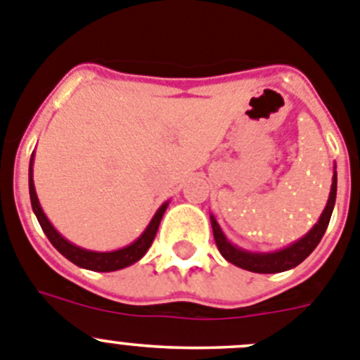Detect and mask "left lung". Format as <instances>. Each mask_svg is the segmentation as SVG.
<instances>
[{"label":"left lung","instance_id":"left-lung-1","mask_svg":"<svg viewBox=\"0 0 360 360\" xmlns=\"http://www.w3.org/2000/svg\"><path fill=\"white\" fill-rule=\"evenodd\" d=\"M335 195H338V172H333L328 202H326L321 217H319V220H317V224H314V228L310 229L303 238H300V240H296L294 244L287 245V248L274 252H251V251H245V249L236 248V245H233L231 242L226 238V235L222 233V229H220L215 217L210 215L217 248H219L220 255H222L226 260L231 262V264L236 265V267L251 271V273L273 274V273H283V271L294 269L296 265H300L301 262L305 260L310 252L317 248V244L321 242L323 235H325L326 228H328L330 217H332L333 204H335Z\"/></svg>","mask_w":360,"mask_h":360}]
</instances>
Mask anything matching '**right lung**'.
<instances>
[{"label": "right lung", "instance_id": "1", "mask_svg": "<svg viewBox=\"0 0 360 360\" xmlns=\"http://www.w3.org/2000/svg\"><path fill=\"white\" fill-rule=\"evenodd\" d=\"M34 154L30 158V168H28V188H30V200H32V210H34L35 217H37L39 224L43 228L44 235L48 236V240L51 242L57 251L66 257L68 260L73 262L75 265L82 269H89V271H96V273H111V271H118V269H124L132 265L134 262L140 260L145 252L148 251V248L154 242V236H156L158 228H160V222L163 219V213L167 210L168 202L161 204L160 210L156 212V215L152 217L150 224L147 226L143 233L140 235V238H136L132 244H129L127 248H122L118 251H109V252H98V251H87V249L79 248V245L71 244L60 235L57 229L51 226V222L48 220V217L44 215L41 204H39L37 193H35L34 186Z\"/></svg>", "mask_w": 360, "mask_h": 360}]
</instances>
